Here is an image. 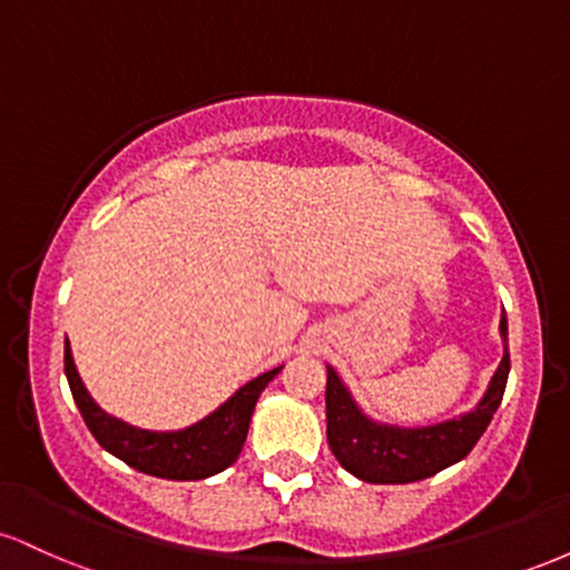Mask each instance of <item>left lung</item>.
Here are the masks:
<instances>
[{"label":"left lung","instance_id":"left-lung-1","mask_svg":"<svg viewBox=\"0 0 570 570\" xmlns=\"http://www.w3.org/2000/svg\"><path fill=\"white\" fill-rule=\"evenodd\" d=\"M507 343V316H501ZM509 377V348L490 381L485 396L466 415L421 429L375 423L358 410L340 375L326 367V442L345 472L375 485H407L453 466L472 453L499 410Z\"/></svg>","mask_w":570,"mask_h":570}]
</instances>
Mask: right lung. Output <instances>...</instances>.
Here are the masks:
<instances>
[{"mask_svg":"<svg viewBox=\"0 0 570 570\" xmlns=\"http://www.w3.org/2000/svg\"><path fill=\"white\" fill-rule=\"evenodd\" d=\"M63 372H67L71 396L80 407L85 426L107 453L126 461L136 472L163 476V480H206V476L225 472L240 455L254 404L281 367L248 381L212 415L181 431L136 429L98 407L80 381L69 340L63 343Z\"/></svg>","mask_w":570,"mask_h":570,"instance_id":"1","label":"right lung"}]
</instances>
